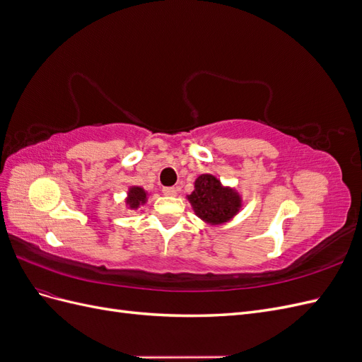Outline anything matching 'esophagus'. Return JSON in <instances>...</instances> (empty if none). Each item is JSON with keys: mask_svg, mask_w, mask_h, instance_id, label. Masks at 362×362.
Returning <instances> with one entry per match:
<instances>
[{"mask_svg": "<svg viewBox=\"0 0 362 362\" xmlns=\"http://www.w3.org/2000/svg\"><path fill=\"white\" fill-rule=\"evenodd\" d=\"M177 192L178 190L175 187H163V193L166 196H175V194H177Z\"/></svg>", "mask_w": 362, "mask_h": 362, "instance_id": "esophagus-1", "label": "esophagus"}]
</instances>
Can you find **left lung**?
<instances>
[{
	"label": "left lung",
	"instance_id": "1",
	"mask_svg": "<svg viewBox=\"0 0 362 362\" xmlns=\"http://www.w3.org/2000/svg\"><path fill=\"white\" fill-rule=\"evenodd\" d=\"M194 214L210 225H222L240 211L242 198L231 189L223 187L214 175L204 173L194 181V190L187 196Z\"/></svg>",
	"mask_w": 362,
	"mask_h": 362
}]
</instances>
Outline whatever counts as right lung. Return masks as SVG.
<instances>
[{
  "label": "right lung",
  "instance_id": "1",
  "mask_svg": "<svg viewBox=\"0 0 362 362\" xmlns=\"http://www.w3.org/2000/svg\"><path fill=\"white\" fill-rule=\"evenodd\" d=\"M148 199V193L141 187H129L128 196H127V205L131 210H137L140 205H144Z\"/></svg>",
  "mask_w": 362,
  "mask_h": 362
}]
</instances>
